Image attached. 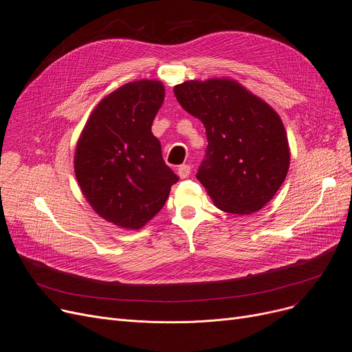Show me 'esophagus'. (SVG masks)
Here are the masks:
<instances>
[{
    "label": "esophagus",
    "instance_id": "34e87169",
    "mask_svg": "<svg viewBox=\"0 0 352 352\" xmlns=\"http://www.w3.org/2000/svg\"><path fill=\"white\" fill-rule=\"evenodd\" d=\"M191 174V166L187 164H182L178 166V175L179 178H187Z\"/></svg>",
    "mask_w": 352,
    "mask_h": 352
}]
</instances>
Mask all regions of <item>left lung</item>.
Segmentation results:
<instances>
[{
	"label": "left lung",
	"instance_id": "8db88e82",
	"mask_svg": "<svg viewBox=\"0 0 352 352\" xmlns=\"http://www.w3.org/2000/svg\"><path fill=\"white\" fill-rule=\"evenodd\" d=\"M181 107L202 121L208 145L197 178L230 214L261 210L283 186L289 148L278 114L231 80L174 87Z\"/></svg>",
	"mask_w": 352,
	"mask_h": 352
}]
</instances>
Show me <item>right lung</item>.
Listing matches in <instances>:
<instances>
[{
  "mask_svg": "<svg viewBox=\"0 0 352 352\" xmlns=\"http://www.w3.org/2000/svg\"><path fill=\"white\" fill-rule=\"evenodd\" d=\"M162 101L160 81L120 87L92 111L77 145L74 166L82 194L98 215L121 228L144 227L178 181L151 131Z\"/></svg>",
  "mask_w": 352,
  "mask_h": 352,
  "instance_id": "add662e5",
  "label": "right lung"
}]
</instances>
